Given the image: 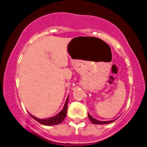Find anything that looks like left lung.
I'll use <instances>...</instances> for the list:
<instances>
[{
	"label": "left lung",
	"instance_id": "1",
	"mask_svg": "<svg viewBox=\"0 0 147 147\" xmlns=\"http://www.w3.org/2000/svg\"><path fill=\"white\" fill-rule=\"evenodd\" d=\"M88 117H89V119H90V121H92V123L94 124H109V123L112 122L114 121L115 120H112V121H99V120L95 119L94 118L92 117L90 115V114H88Z\"/></svg>",
	"mask_w": 147,
	"mask_h": 147
}]
</instances>
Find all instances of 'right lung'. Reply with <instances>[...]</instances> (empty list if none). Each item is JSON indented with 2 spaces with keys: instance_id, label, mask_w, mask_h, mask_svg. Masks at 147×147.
<instances>
[{
  "instance_id": "1",
  "label": "right lung",
  "mask_w": 147,
  "mask_h": 147,
  "mask_svg": "<svg viewBox=\"0 0 147 147\" xmlns=\"http://www.w3.org/2000/svg\"><path fill=\"white\" fill-rule=\"evenodd\" d=\"M67 103H68V97L67 99L66 102H65V106L63 107V109H62L61 112L57 115L56 116L53 117L51 118H48V119H38V118H36L35 117L32 116V118L36 120L37 121H38L40 124H43V125H47V126H51V125H56V124H59L60 123H62V121L64 120V119L66 117L67 115Z\"/></svg>"
}]
</instances>
